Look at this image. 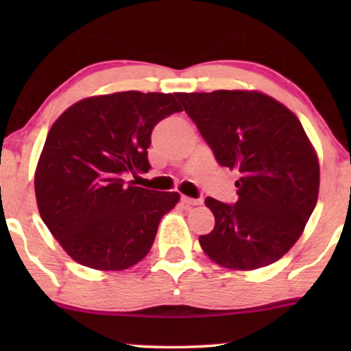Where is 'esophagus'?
Masks as SVG:
<instances>
[{
  "mask_svg": "<svg viewBox=\"0 0 351 351\" xmlns=\"http://www.w3.org/2000/svg\"><path fill=\"white\" fill-rule=\"evenodd\" d=\"M182 203L186 204V206H199L203 203V199L201 198H190V196H182Z\"/></svg>",
  "mask_w": 351,
  "mask_h": 351,
  "instance_id": "1",
  "label": "esophagus"
}]
</instances>
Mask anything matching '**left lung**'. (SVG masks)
<instances>
[{"instance_id":"1","label":"left lung","mask_w":351,"mask_h":351,"mask_svg":"<svg viewBox=\"0 0 351 351\" xmlns=\"http://www.w3.org/2000/svg\"><path fill=\"white\" fill-rule=\"evenodd\" d=\"M220 166L237 171L238 201L208 196L214 230L201 234L209 258L233 270L280 261L300 238L319 190L318 156L299 118L254 90L177 93Z\"/></svg>"}]
</instances>
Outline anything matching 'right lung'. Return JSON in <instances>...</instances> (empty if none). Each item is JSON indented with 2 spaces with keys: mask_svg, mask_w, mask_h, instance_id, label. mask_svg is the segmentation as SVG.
<instances>
[{
  "mask_svg": "<svg viewBox=\"0 0 351 351\" xmlns=\"http://www.w3.org/2000/svg\"><path fill=\"white\" fill-rule=\"evenodd\" d=\"M182 112L172 94L126 90L83 99L47 132L35 174L43 222L81 265L126 270L150 251L180 195L126 182L150 169L152 131Z\"/></svg>",
  "mask_w": 351,
  "mask_h": 351,
  "instance_id": "right-lung-1",
  "label": "right lung"
}]
</instances>
